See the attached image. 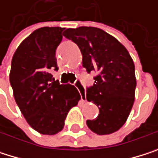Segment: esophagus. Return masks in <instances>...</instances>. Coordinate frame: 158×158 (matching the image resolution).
I'll return each instance as SVG.
<instances>
[{"label":"esophagus","mask_w":158,"mask_h":158,"mask_svg":"<svg viewBox=\"0 0 158 158\" xmlns=\"http://www.w3.org/2000/svg\"><path fill=\"white\" fill-rule=\"evenodd\" d=\"M75 87L78 89V90L79 91V94H80V96H81V101H82V102H86V101H87V98H86V90H85V89H84L82 83H81L79 80H77V81L75 82Z\"/></svg>","instance_id":"obj_1"}]
</instances>
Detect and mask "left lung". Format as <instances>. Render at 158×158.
I'll return each mask as SVG.
<instances>
[{
  "label": "left lung",
  "mask_w": 158,
  "mask_h": 158,
  "mask_svg": "<svg viewBox=\"0 0 158 158\" xmlns=\"http://www.w3.org/2000/svg\"><path fill=\"white\" fill-rule=\"evenodd\" d=\"M63 35L78 45L87 71L97 72L93 86L87 89V100L98 106L100 113L87 121L88 127L100 135L118 131L135 102L136 79L129 52L115 37L97 27L68 28Z\"/></svg>",
  "instance_id": "8db88e82"
}]
</instances>
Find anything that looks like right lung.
Segmentation results:
<instances>
[{
	"label": "right lung",
	"mask_w": 158,
	"mask_h": 158,
	"mask_svg": "<svg viewBox=\"0 0 158 158\" xmlns=\"http://www.w3.org/2000/svg\"><path fill=\"white\" fill-rule=\"evenodd\" d=\"M63 30L36 29L20 44L12 59L10 83L15 100L28 124L42 135L59 133L69 110L80 100L73 85H60L51 74L58 69L56 49Z\"/></svg>",
	"instance_id": "obj_1"
}]
</instances>
